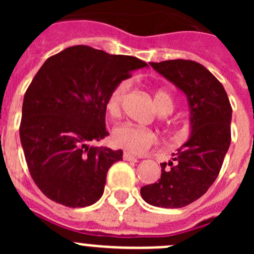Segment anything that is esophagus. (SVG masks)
Segmentation results:
<instances>
[{
    "label": "esophagus",
    "mask_w": 254,
    "mask_h": 254,
    "mask_svg": "<svg viewBox=\"0 0 254 254\" xmlns=\"http://www.w3.org/2000/svg\"><path fill=\"white\" fill-rule=\"evenodd\" d=\"M123 159L127 161H137V158L133 156V155L128 154V152H125V154H123Z\"/></svg>",
    "instance_id": "1"
}]
</instances>
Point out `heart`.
I'll use <instances>...</instances> for the list:
<instances>
[{
  "label": "heart",
  "instance_id": "obj_1",
  "mask_svg": "<svg viewBox=\"0 0 254 254\" xmlns=\"http://www.w3.org/2000/svg\"><path fill=\"white\" fill-rule=\"evenodd\" d=\"M128 91V82L122 81L109 93L105 100V111L111 118L116 120L122 113V103ZM154 107L159 114H169L174 109L173 96L164 89L154 91ZM112 141L117 147L134 155H141L151 149L158 142V136L152 129L132 123H123L112 132Z\"/></svg>",
  "mask_w": 254,
  "mask_h": 254
}]
</instances>
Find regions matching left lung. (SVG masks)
Returning a JSON list of instances; mask_svg holds the SVG:
<instances>
[{"mask_svg":"<svg viewBox=\"0 0 254 254\" xmlns=\"http://www.w3.org/2000/svg\"><path fill=\"white\" fill-rule=\"evenodd\" d=\"M150 66L187 95L190 137L161 163V177L141 188L147 203L165 208L190 205L207 192L219 176L232 133V105L221 82L198 62L170 60Z\"/></svg>","mask_w":254,"mask_h":254,"instance_id":"8db88e82","label":"left lung"}]
</instances>
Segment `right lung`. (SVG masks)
<instances>
[{
	"label": "right lung",
	"mask_w": 254,
	"mask_h": 254,
	"mask_svg": "<svg viewBox=\"0 0 254 254\" xmlns=\"http://www.w3.org/2000/svg\"><path fill=\"white\" fill-rule=\"evenodd\" d=\"M146 62L73 46L52 56L29 85L20 140L29 172L49 199L68 207L95 203L122 150L90 146L108 136L105 100Z\"/></svg>",
	"instance_id": "right-lung-1"
}]
</instances>
